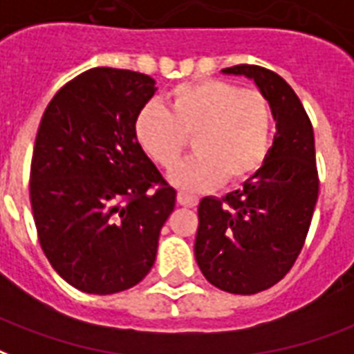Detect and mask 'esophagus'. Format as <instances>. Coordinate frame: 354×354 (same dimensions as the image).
<instances>
[{"instance_id": "obj_1", "label": "esophagus", "mask_w": 354, "mask_h": 354, "mask_svg": "<svg viewBox=\"0 0 354 354\" xmlns=\"http://www.w3.org/2000/svg\"><path fill=\"white\" fill-rule=\"evenodd\" d=\"M176 198H178V204H182V206H185V208H195V206L198 204V197L189 195V193H184V191H180Z\"/></svg>"}]
</instances>
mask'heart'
I'll return each instance as SVG.
<instances>
[{"mask_svg": "<svg viewBox=\"0 0 354 354\" xmlns=\"http://www.w3.org/2000/svg\"><path fill=\"white\" fill-rule=\"evenodd\" d=\"M274 111L259 90H242L221 78L174 86L167 111L146 104L135 118V137L151 161L174 170L193 138L197 156L172 174L184 189L245 184L268 159Z\"/></svg>", "mask_w": 354, "mask_h": 354, "instance_id": "1", "label": "heart"}]
</instances>
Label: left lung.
<instances>
[{
    "mask_svg": "<svg viewBox=\"0 0 354 354\" xmlns=\"http://www.w3.org/2000/svg\"><path fill=\"white\" fill-rule=\"evenodd\" d=\"M268 97L276 135L263 169L242 189L198 204L195 259L214 287L255 295L281 281L300 255L319 195L310 116L283 78L261 65H232Z\"/></svg>",
    "mask_w": 354,
    "mask_h": 354,
    "instance_id": "obj_1",
    "label": "left lung"
}]
</instances>
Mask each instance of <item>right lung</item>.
<instances>
[{
  "instance_id": "right-lung-1",
  "label": "right lung",
  "mask_w": 354,
  "mask_h": 354,
  "mask_svg": "<svg viewBox=\"0 0 354 354\" xmlns=\"http://www.w3.org/2000/svg\"><path fill=\"white\" fill-rule=\"evenodd\" d=\"M153 93L144 73L95 67L62 86L41 118L30 169L39 243L82 292L131 289L156 263L176 189L135 137Z\"/></svg>"
}]
</instances>
